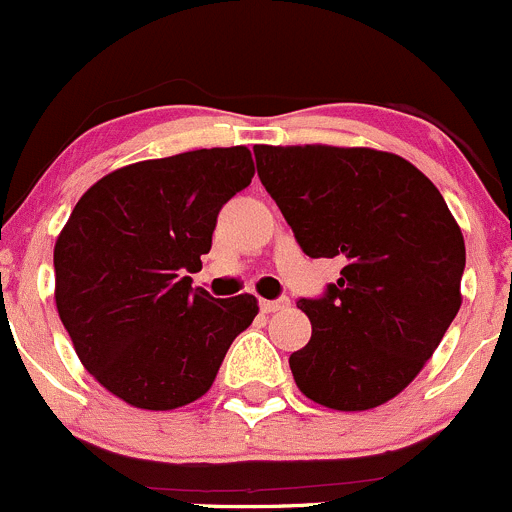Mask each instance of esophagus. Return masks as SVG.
<instances>
[{
  "instance_id": "obj_1",
  "label": "esophagus",
  "mask_w": 512,
  "mask_h": 512,
  "mask_svg": "<svg viewBox=\"0 0 512 512\" xmlns=\"http://www.w3.org/2000/svg\"><path fill=\"white\" fill-rule=\"evenodd\" d=\"M263 313H273V311H281V308L288 306V298H276V301H261L258 303Z\"/></svg>"
}]
</instances>
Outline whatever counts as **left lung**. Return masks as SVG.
Here are the masks:
<instances>
[{
    "instance_id": "8db88e82",
    "label": "left lung",
    "mask_w": 512,
    "mask_h": 512,
    "mask_svg": "<svg viewBox=\"0 0 512 512\" xmlns=\"http://www.w3.org/2000/svg\"><path fill=\"white\" fill-rule=\"evenodd\" d=\"M261 184L303 254L341 258V278L298 298L311 341L291 353L303 396L368 411L403 391L460 308L465 244L440 191L396 154L254 146Z\"/></svg>"
}]
</instances>
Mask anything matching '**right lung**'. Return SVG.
<instances>
[{
    "label": "right lung",
    "instance_id": "add662e5",
    "mask_svg": "<svg viewBox=\"0 0 512 512\" xmlns=\"http://www.w3.org/2000/svg\"><path fill=\"white\" fill-rule=\"evenodd\" d=\"M254 176L246 146L139 161L96 181L54 246L57 311L86 371L121 401L171 411L204 396L251 326L249 293L191 288L226 201Z\"/></svg>",
    "mask_w": 512,
    "mask_h": 512
}]
</instances>
